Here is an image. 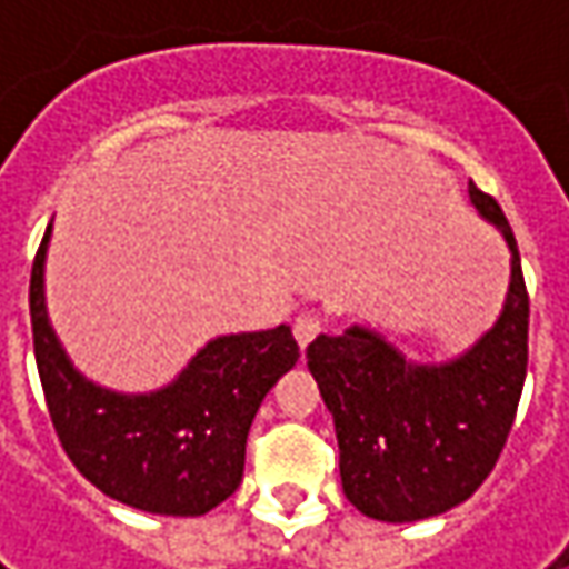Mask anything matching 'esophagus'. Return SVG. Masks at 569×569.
I'll list each match as a JSON object with an SVG mask.
<instances>
[{"mask_svg": "<svg viewBox=\"0 0 569 569\" xmlns=\"http://www.w3.org/2000/svg\"><path fill=\"white\" fill-rule=\"evenodd\" d=\"M319 329H322V322H319L317 313H300V317L295 319L297 345H300V348H307V345L319 336Z\"/></svg>", "mask_w": 569, "mask_h": 569, "instance_id": "34e87169", "label": "esophagus"}]
</instances>
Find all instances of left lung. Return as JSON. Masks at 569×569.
<instances>
[{
    "instance_id": "obj_1",
    "label": "left lung",
    "mask_w": 569,
    "mask_h": 569,
    "mask_svg": "<svg viewBox=\"0 0 569 569\" xmlns=\"http://www.w3.org/2000/svg\"><path fill=\"white\" fill-rule=\"evenodd\" d=\"M469 202L510 250V284L488 332L437 363L408 358L361 322L317 336L307 348V367L336 421L345 497L380 522H418L469 500L491 475L522 396L529 295L516 237L475 183Z\"/></svg>"
}]
</instances>
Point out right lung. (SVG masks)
I'll return each mask as SVG.
<instances>
[{
  "label": "right lung",
  "mask_w": 569,
  "mask_h": 569,
  "mask_svg": "<svg viewBox=\"0 0 569 569\" xmlns=\"http://www.w3.org/2000/svg\"><path fill=\"white\" fill-rule=\"evenodd\" d=\"M43 233L31 272L37 373L62 449L107 497L158 516H206L240 488L252 418L300 358L291 326L206 341L164 386L120 392L88 380L47 310Z\"/></svg>",
  "instance_id": "add662e5"
}]
</instances>
